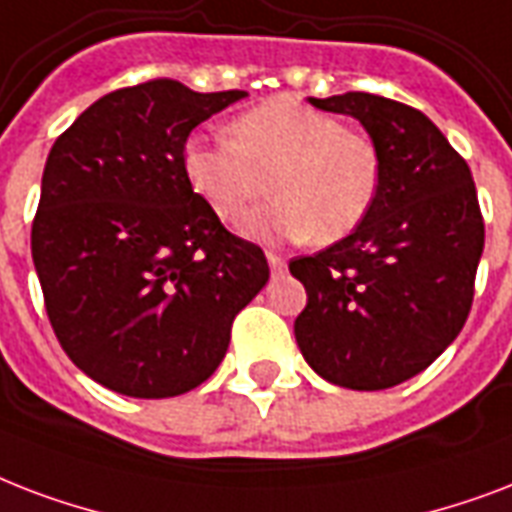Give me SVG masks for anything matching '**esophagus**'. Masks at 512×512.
Listing matches in <instances>:
<instances>
[{
	"mask_svg": "<svg viewBox=\"0 0 512 512\" xmlns=\"http://www.w3.org/2000/svg\"><path fill=\"white\" fill-rule=\"evenodd\" d=\"M267 259H269V269H272V275H280V272H283V269H285V259H283V256H280V253H277V251H269Z\"/></svg>",
	"mask_w": 512,
	"mask_h": 512,
	"instance_id": "obj_1",
	"label": "esophagus"
}]
</instances>
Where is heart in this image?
<instances>
[{
    "label": "heart",
    "instance_id": "obj_1",
    "mask_svg": "<svg viewBox=\"0 0 512 512\" xmlns=\"http://www.w3.org/2000/svg\"><path fill=\"white\" fill-rule=\"evenodd\" d=\"M229 141L186 138L181 165L197 197L251 237L334 245L363 227L382 194V149L363 130L296 98H272L227 125Z\"/></svg>",
    "mask_w": 512,
    "mask_h": 512
}]
</instances>
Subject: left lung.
<instances>
[{"label": "left lung", "instance_id": "8db88e82", "mask_svg": "<svg viewBox=\"0 0 512 512\" xmlns=\"http://www.w3.org/2000/svg\"><path fill=\"white\" fill-rule=\"evenodd\" d=\"M310 104L360 120L382 149L384 181L358 232L288 264L307 291L293 334L326 382L387 390L425 371L465 326L483 253L478 194L419 109L374 93Z\"/></svg>", "mask_w": 512, "mask_h": 512}]
</instances>
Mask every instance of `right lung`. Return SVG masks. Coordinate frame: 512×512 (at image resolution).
<instances>
[{"label":"right lung","mask_w":512,"mask_h":512,"mask_svg":"<svg viewBox=\"0 0 512 512\" xmlns=\"http://www.w3.org/2000/svg\"><path fill=\"white\" fill-rule=\"evenodd\" d=\"M240 98L149 79L87 106L47 154L31 224L47 318L71 363L109 390L200 387L267 285L264 251L224 229L181 165L189 133Z\"/></svg>","instance_id":"add662e5"}]
</instances>
